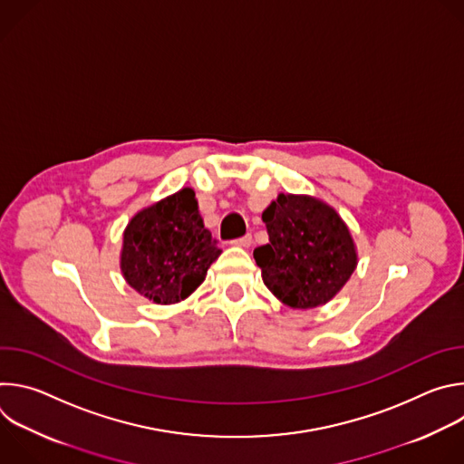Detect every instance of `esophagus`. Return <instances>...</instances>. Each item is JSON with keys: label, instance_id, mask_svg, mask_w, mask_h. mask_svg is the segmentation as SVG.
<instances>
[{"label": "esophagus", "instance_id": "obj_1", "mask_svg": "<svg viewBox=\"0 0 464 464\" xmlns=\"http://www.w3.org/2000/svg\"><path fill=\"white\" fill-rule=\"evenodd\" d=\"M231 244H233V246H237V247H249V246L253 244V238H251V235H246V237H242V238L233 240Z\"/></svg>", "mask_w": 464, "mask_h": 464}]
</instances>
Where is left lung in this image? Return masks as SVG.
<instances>
[{"label": "left lung", "instance_id": "obj_1", "mask_svg": "<svg viewBox=\"0 0 464 464\" xmlns=\"http://www.w3.org/2000/svg\"><path fill=\"white\" fill-rule=\"evenodd\" d=\"M270 244L253 251L262 281L286 306L326 304L358 266L354 238L338 211L308 194H285L264 209Z\"/></svg>", "mask_w": 464, "mask_h": 464}]
</instances>
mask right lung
I'll return each mask as SVG.
<instances>
[{
  "instance_id": "obj_1",
  "label": "right lung",
  "mask_w": 464,
  "mask_h": 464,
  "mask_svg": "<svg viewBox=\"0 0 464 464\" xmlns=\"http://www.w3.org/2000/svg\"><path fill=\"white\" fill-rule=\"evenodd\" d=\"M190 187L131 217L121 247L124 281L156 304H176L206 281L220 256Z\"/></svg>"
}]
</instances>
